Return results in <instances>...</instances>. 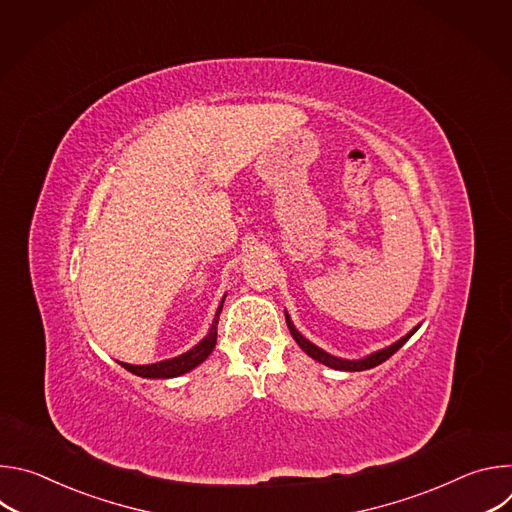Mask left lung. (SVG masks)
Returning a JSON list of instances; mask_svg holds the SVG:
<instances>
[{
	"label": "left lung",
	"instance_id": "8db88e82",
	"mask_svg": "<svg viewBox=\"0 0 512 512\" xmlns=\"http://www.w3.org/2000/svg\"><path fill=\"white\" fill-rule=\"evenodd\" d=\"M285 322H287L289 334L294 336V340L298 342V346H300L308 356H312L314 360L326 364V367H330V369H334V371H348V373L367 371V369H373V367H377V364L385 362V360H387L389 356H393V354L419 330V326H421V324H417V326H415L413 330H409L403 338H399L397 342H393V344H389V346H385V348H381V350H377V352H371V354H367L364 358H352V360H350V358L334 356V354L322 350L320 346H316L314 342H310L306 336H302L300 330L294 326V322H291V318H289L287 312H285Z\"/></svg>",
	"mask_w": 512,
	"mask_h": 512
}]
</instances>
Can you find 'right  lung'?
I'll use <instances>...</instances> for the list:
<instances>
[{
  "label": "right lung",
  "mask_w": 512,
  "mask_h": 512,
  "mask_svg": "<svg viewBox=\"0 0 512 512\" xmlns=\"http://www.w3.org/2000/svg\"><path fill=\"white\" fill-rule=\"evenodd\" d=\"M225 298L221 300V304H218V308H216V314H214V320L208 328V334L196 346H192L190 350H186V352H182L174 358H166V360L152 362V364H129V362H119V364L123 369H127L129 373H133L141 379H174V377L190 373L192 369L198 367L200 362H204L210 356V352L216 346V326H218V316H221V312H223Z\"/></svg>",
  "instance_id": "right-lung-1"
}]
</instances>
